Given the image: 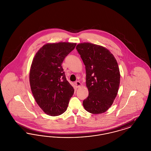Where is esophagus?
<instances>
[{"label":"esophagus","mask_w":151,"mask_h":151,"mask_svg":"<svg viewBox=\"0 0 151 151\" xmlns=\"http://www.w3.org/2000/svg\"><path fill=\"white\" fill-rule=\"evenodd\" d=\"M75 86L76 88H79L81 86V83L79 81H76L75 83Z\"/></svg>","instance_id":"esophagus-1"}]
</instances>
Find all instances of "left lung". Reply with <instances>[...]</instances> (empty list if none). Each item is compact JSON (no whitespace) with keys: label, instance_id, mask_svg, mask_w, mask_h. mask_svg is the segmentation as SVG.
<instances>
[{"label":"left lung","instance_id":"8db88e82","mask_svg":"<svg viewBox=\"0 0 151 151\" xmlns=\"http://www.w3.org/2000/svg\"><path fill=\"white\" fill-rule=\"evenodd\" d=\"M86 65L89 94L83 106L92 114H101L112 105L120 84V72L114 55L105 47L79 43L76 47Z\"/></svg>","mask_w":151,"mask_h":151}]
</instances>
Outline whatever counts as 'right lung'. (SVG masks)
I'll list each match as a JSON object with an SVG mask.
<instances>
[{
	"instance_id": "right-lung-1",
	"label": "right lung",
	"mask_w": 151,
	"mask_h": 151,
	"mask_svg": "<svg viewBox=\"0 0 151 151\" xmlns=\"http://www.w3.org/2000/svg\"><path fill=\"white\" fill-rule=\"evenodd\" d=\"M76 45L70 42L47 43L33 59L29 73L32 92L38 106L47 115L63 114L74 93L62 64Z\"/></svg>"
}]
</instances>
